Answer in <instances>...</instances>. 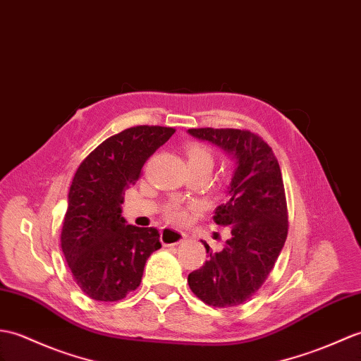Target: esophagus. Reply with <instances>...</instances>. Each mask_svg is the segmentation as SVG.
<instances>
[{"mask_svg": "<svg viewBox=\"0 0 361 361\" xmlns=\"http://www.w3.org/2000/svg\"><path fill=\"white\" fill-rule=\"evenodd\" d=\"M184 240H186V233H183L181 231L171 228H164L161 231V241L164 246H177Z\"/></svg>", "mask_w": 361, "mask_h": 361, "instance_id": "34e87169", "label": "esophagus"}]
</instances>
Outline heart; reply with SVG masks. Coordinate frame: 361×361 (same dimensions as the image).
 I'll use <instances>...</instances> for the list:
<instances>
[{
    "label": "heart",
    "mask_w": 361,
    "mask_h": 361,
    "mask_svg": "<svg viewBox=\"0 0 361 361\" xmlns=\"http://www.w3.org/2000/svg\"><path fill=\"white\" fill-rule=\"evenodd\" d=\"M188 154V163L189 166H204L209 167V169H212V164H214V158L212 154L209 152V149L203 145H190L186 150ZM166 216L172 221H186L188 216H189V209L183 207L178 203H171L169 206L166 207L164 211Z\"/></svg>",
    "instance_id": "b5f03b06"
}]
</instances>
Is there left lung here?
<instances>
[{
    "mask_svg": "<svg viewBox=\"0 0 361 361\" xmlns=\"http://www.w3.org/2000/svg\"><path fill=\"white\" fill-rule=\"evenodd\" d=\"M190 135L212 141L237 160L228 201L215 209L214 221L231 231L220 252L209 254L190 272V290L214 307L245 303L274 269L288 237V204L281 169L272 147L246 129H189Z\"/></svg>",
    "mask_w": 361,
    "mask_h": 361,
    "instance_id": "1",
    "label": "left lung"
}]
</instances>
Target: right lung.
<instances>
[{
  "label": "right lung",
  "instance_id": "obj_1",
  "mask_svg": "<svg viewBox=\"0 0 361 361\" xmlns=\"http://www.w3.org/2000/svg\"><path fill=\"white\" fill-rule=\"evenodd\" d=\"M173 133L163 126L129 128L104 140L75 172L61 249L73 280L92 300L118 301L135 290L147 258L161 247L155 228L126 224L121 204L147 158Z\"/></svg>",
  "mask_w": 361,
  "mask_h": 361
}]
</instances>
